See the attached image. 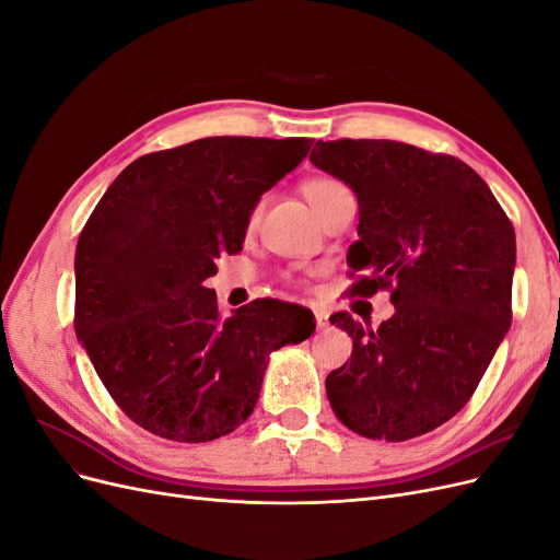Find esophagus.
I'll return each instance as SVG.
<instances>
[{
    "label": "esophagus",
    "instance_id": "obj_1",
    "mask_svg": "<svg viewBox=\"0 0 560 560\" xmlns=\"http://www.w3.org/2000/svg\"><path fill=\"white\" fill-rule=\"evenodd\" d=\"M315 325H317V329H327L329 327V313L322 311V308H315Z\"/></svg>",
    "mask_w": 560,
    "mask_h": 560
}]
</instances>
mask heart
<instances>
[{
    "instance_id": "b5f03b06",
    "label": "heart",
    "mask_w": 560,
    "mask_h": 560,
    "mask_svg": "<svg viewBox=\"0 0 560 560\" xmlns=\"http://www.w3.org/2000/svg\"><path fill=\"white\" fill-rule=\"evenodd\" d=\"M346 191H348L346 186L338 179H331V177H313V179L303 184V196L308 198V202L317 214L325 212L331 206V202ZM257 212H254V217H257Z\"/></svg>"
}]
</instances>
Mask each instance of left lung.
I'll list each match as a JSON object with an SVG mask.
<instances>
[{
    "label": "left lung",
    "mask_w": 560,
    "mask_h": 560,
    "mask_svg": "<svg viewBox=\"0 0 560 560\" xmlns=\"http://www.w3.org/2000/svg\"><path fill=\"white\" fill-rule=\"evenodd\" d=\"M311 163L358 196L352 294L385 287L395 306L378 329L329 317L352 338L350 364L327 376L329 404L352 432L406 442L463 409L510 329L514 226L455 156L393 140H317Z\"/></svg>",
    "instance_id": "left-lung-1"
}]
</instances>
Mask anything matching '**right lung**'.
I'll return each instance as SVG.
<instances>
[{
    "mask_svg": "<svg viewBox=\"0 0 560 560\" xmlns=\"http://www.w3.org/2000/svg\"><path fill=\"white\" fill-rule=\"evenodd\" d=\"M306 138H202L132 161L100 198L77 254L74 329L132 422L171 442L233 432L257 406L268 354L313 313L252 301L222 317L206 282L243 249L261 194L308 156ZM282 307L301 314L281 315Z\"/></svg>",
    "mask_w": 560,
    "mask_h": 560,
    "instance_id": "1",
    "label": "right lung"
}]
</instances>
